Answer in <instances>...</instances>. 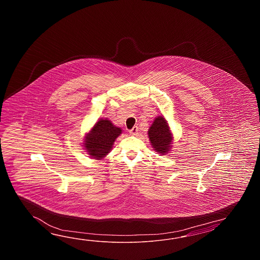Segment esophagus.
<instances>
[{
  "instance_id": "esophagus-1",
  "label": "esophagus",
  "mask_w": 260,
  "mask_h": 260,
  "mask_svg": "<svg viewBox=\"0 0 260 260\" xmlns=\"http://www.w3.org/2000/svg\"><path fill=\"white\" fill-rule=\"evenodd\" d=\"M129 133L131 134V135H133V136H136V135H138V127L137 126V125H135L134 127L129 131Z\"/></svg>"
}]
</instances>
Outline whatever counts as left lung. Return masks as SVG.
Returning <instances> with one entry per match:
<instances>
[{"mask_svg": "<svg viewBox=\"0 0 260 260\" xmlns=\"http://www.w3.org/2000/svg\"><path fill=\"white\" fill-rule=\"evenodd\" d=\"M149 138L152 147L157 152L166 154L171 148V133L166 119L159 116L156 118L149 129Z\"/></svg>", "mask_w": 260, "mask_h": 260, "instance_id": "8db88e82", "label": "left lung"}]
</instances>
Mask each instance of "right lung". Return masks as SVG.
I'll return each mask as SVG.
<instances>
[{"label": "right lung", "mask_w": 260, "mask_h": 260, "mask_svg": "<svg viewBox=\"0 0 260 260\" xmlns=\"http://www.w3.org/2000/svg\"><path fill=\"white\" fill-rule=\"evenodd\" d=\"M121 133V128L114 126L111 121L100 119L85 138L84 147L90 157L94 159L105 157Z\"/></svg>", "instance_id": "1"}]
</instances>
